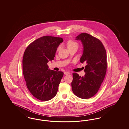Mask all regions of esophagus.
Wrapping results in <instances>:
<instances>
[{
    "instance_id": "esophagus-1",
    "label": "esophagus",
    "mask_w": 129,
    "mask_h": 129,
    "mask_svg": "<svg viewBox=\"0 0 129 129\" xmlns=\"http://www.w3.org/2000/svg\"><path fill=\"white\" fill-rule=\"evenodd\" d=\"M64 74L65 75L70 74V73L69 72H67V71H65V72H64Z\"/></svg>"
}]
</instances>
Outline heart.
I'll return each mask as SVG.
<instances>
[{
    "instance_id": "obj_1",
    "label": "heart",
    "mask_w": 129,
    "mask_h": 129,
    "mask_svg": "<svg viewBox=\"0 0 129 129\" xmlns=\"http://www.w3.org/2000/svg\"><path fill=\"white\" fill-rule=\"evenodd\" d=\"M78 45L77 43H76V42H75L74 41H71V40L69 41L68 42V43H67V45H68V48H69V47H71V46H74V45ZM59 48H58V50H59Z\"/></svg>"
}]
</instances>
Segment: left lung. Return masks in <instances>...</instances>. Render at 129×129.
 Masks as SVG:
<instances>
[{
	"label": "left lung",
	"instance_id": "1",
	"mask_svg": "<svg viewBox=\"0 0 129 129\" xmlns=\"http://www.w3.org/2000/svg\"><path fill=\"white\" fill-rule=\"evenodd\" d=\"M82 43L83 51L80 62H86L84 76L73 73L72 90L78 98L86 99L93 97L99 90L106 72V53L103 43L99 40L86 33L76 37Z\"/></svg>",
	"mask_w": 129,
	"mask_h": 129
}]
</instances>
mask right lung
<instances>
[{
  "instance_id": "1",
  "label": "right lung",
  "mask_w": 129,
  "mask_h": 129,
  "mask_svg": "<svg viewBox=\"0 0 129 129\" xmlns=\"http://www.w3.org/2000/svg\"><path fill=\"white\" fill-rule=\"evenodd\" d=\"M62 38L45 36L29 45L23 54V71L28 89L41 101H48L57 93L63 76L62 71L49 69L47 63L54 59Z\"/></svg>"
}]
</instances>
